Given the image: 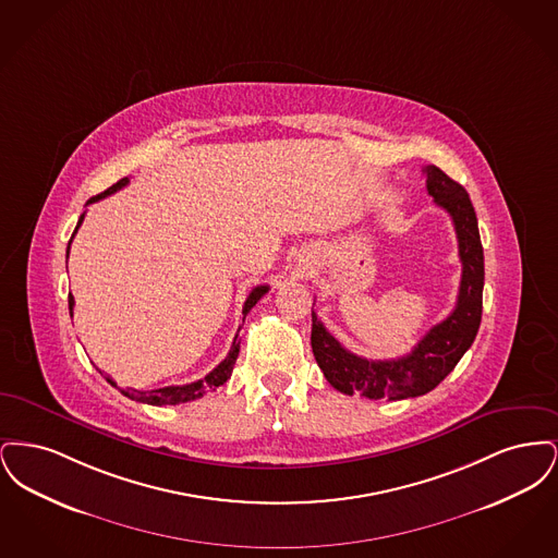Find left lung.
Here are the masks:
<instances>
[{
  "instance_id": "obj_1",
  "label": "left lung",
  "mask_w": 558,
  "mask_h": 558,
  "mask_svg": "<svg viewBox=\"0 0 558 558\" xmlns=\"http://www.w3.org/2000/svg\"><path fill=\"white\" fill-rule=\"evenodd\" d=\"M423 171L426 192L437 207L450 213L458 239L462 278L456 307L448 318L426 332L418 345L398 360H366L347 351L312 310V349L319 371L345 396L360 393L364 398L389 401L425 396L456 368L477 337L485 280L477 215L469 192L439 167L428 165Z\"/></svg>"
}]
</instances>
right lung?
Wrapping results in <instances>:
<instances>
[{
  "mask_svg": "<svg viewBox=\"0 0 558 558\" xmlns=\"http://www.w3.org/2000/svg\"><path fill=\"white\" fill-rule=\"evenodd\" d=\"M130 184V180L128 178H123V180H119L117 184H112V186L105 190L102 194H98V196H92L89 201H87V205H92V203H96V201H100V198H105V196H110V194H114L117 190H121L123 186H128ZM83 217H85V213L81 215L80 221H77V228H75V232H73V236L77 234V230H80L81 221H83ZM73 236L69 240V246H66V259H69V248H71V242H73ZM269 291V287H255L251 294L246 296V301H244V307H242V322H244V316L257 305V301ZM73 305H75V299H73V294H69V312H71V318H73ZM239 335L234 337V343L230 347V353L226 355V360L219 364V366H215L205 378H201V380H196V383H190V385H171V387H162V389H153V391H137V389H128V391H121L125 398L135 399V401H140V403H150V405H175V403H186V401H194V399L203 398L205 396V391H209V389H215V387H221L228 378H230V374L234 371V364H236V357H239L240 351V341ZM108 383L112 385V387H117V383L112 380V378H108Z\"/></svg>",
  "mask_w": 558,
  "mask_h": 558,
  "instance_id": "add662e5",
  "label": "right lung"
}]
</instances>
